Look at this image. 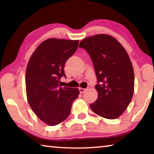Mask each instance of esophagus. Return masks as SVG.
<instances>
[{
	"label": "esophagus",
	"mask_w": 154,
	"mask_h": 154,
	"mask_svg": "<svg viewBox=\"0 0 154 154\" xmlns=\"http://www.w3.org/2000/svg\"><path fill=\"white\" fill-rule=\"evenodd\" d=\"M79 90L80 93H84L85 91L87 90L86 88H79Z\"/></svg>",
	"instance_id": "esophagus-1"
}]
</instances>
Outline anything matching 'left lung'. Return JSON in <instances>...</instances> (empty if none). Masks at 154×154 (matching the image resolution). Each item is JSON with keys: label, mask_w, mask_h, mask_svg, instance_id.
<instances>
[{"label": "left lung", "mask_w": 154, "mask_h": 154, "mask_svg": "<svg viewBox=\"0 0 154 154\" xmlns=\"http://www.w3.org/2000/svg\"><path fill=\"white\" fill-rule=\"evenodd\" d=\"M93 62L97 78L98 96L90 104L94 113L114 119L126 110L134 93L133 67L126 51L116 38L96 35L81 41Z\"/></svg>", "instance_id": "1"}]
</instances>
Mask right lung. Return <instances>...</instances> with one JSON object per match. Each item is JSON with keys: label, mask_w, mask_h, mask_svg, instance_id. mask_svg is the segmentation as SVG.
<instances>
[{"label": "right lung", "mask_w": 154, "mask_h": 154, "mask_svg": "<svg viewBox=\"0 0 154 154\" xmlns=\"http://www.w3.org/2000/svg\"><path fill=\"white\" fill-rule=\"evenodd\" d=\"M79 41L49 38L33 52L26 71L28 103L36 116L49 126H56L69 116L77 88L62 87L66 77L64 64L73 55Z\"/></svg>", "instance_id": "1"}]
</instances>
